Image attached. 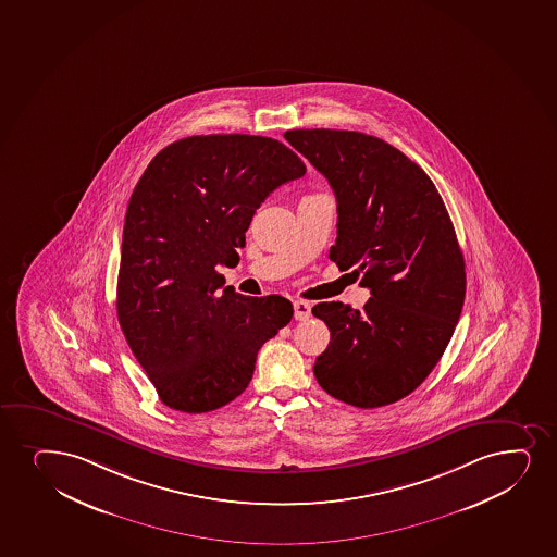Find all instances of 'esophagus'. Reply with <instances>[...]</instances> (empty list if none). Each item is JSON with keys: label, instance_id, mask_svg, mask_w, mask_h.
Instances as JSON below:
<instances>
[{"label": "esophagus", "instance_id": "1", "mask_svg": "<svg viewBox=\"0 0 557 557\" xmlns=\"http://www.w3.org/2000/svg\"><path fill=\"white\" fill-rule=\"evenodd\" d=\"M293 306H295L296 321H308L309 317H311V306H309L308 301L296 300Z\"/></svg>", "mask_w": 557, "mask_h": 557}]
</instances>
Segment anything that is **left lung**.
I'll return each instance as SVG.
<instances>
[{"mask_svg":"<svg viewBox=\"0 0 557 557\" xmlns=\"http://www.w3.org/2000/svg\"><path fill=\"white\" fill-rule=\"evenodd\" d=\"M285 138L337 197L330 259L371 290L361 311L343 301L314 306L330 330L317 382L358 408L397 403L438 363L462 311L465 257L451 218L425 171L384 139L330 128Z\"/></svg>","mask_w":557,"mask_h":557,"instance_id":"1","label":"left lung"}]
</instances>
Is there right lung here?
Returning a JSON list of instances; mask_svg holds the SVG:
<instances>
[{"label":"right lung","mask_w":557,"mask_h":557,"mask_svg":"<svg viewBox=\"0 0 557 557\" xmlns=\"http://www.w3.org/2000/svg\"><path fill=\"white\" fill-rule=\"evenodd\" d=\"M304 173L287 145L248 134L178 139L147 165L126 209L117 317L165 406L203 413L236 399L293 319L283 296L222 290L216 267H235L256 210Z\"/></svg>","instance_id":"add662e5"}]
</instances>
